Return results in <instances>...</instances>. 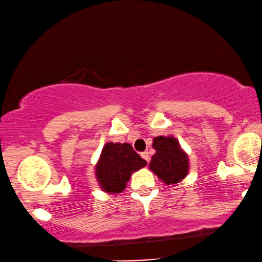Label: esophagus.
<instances>
[{"mask_svg": "<svg viewBox=\"0 0 262 262\" xmlns=\"http://www.w3.org/2000/svg\"><path fill=\"white\" fill-rule=\"evenodd\" d=\"M141 157L144 158V160L146 161V162L150 161V155H148V152H147V151H144V152H141Z\"/></svg>", "mask_w": 262, "mask_h": 262, "instance_id": "34e87169", "label": "esophagus"}]
</instances>
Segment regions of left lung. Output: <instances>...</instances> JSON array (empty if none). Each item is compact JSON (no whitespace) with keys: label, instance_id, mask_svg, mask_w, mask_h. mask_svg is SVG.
Wrapping results in <instances>:
<instances>
[{"label":"left lung","instance_id":"8db88e82","mask_svg":"<svg viewBox=\"0 0 262 262\" xmlns=\"http://www.w3.org/2000/svg\"><path fill=\"white\" fill-rule=\"evenodd\" d=\"M156 154L152 156L150 170L165 185H175L186 178L188 156L174 137H156L152 142Z\"/></svg>","mask_w":262,"mask_h":262}]
</instances>
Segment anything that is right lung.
I'll return each instance as SVG.
<instances>
[{
	"mask_svg": "<svg viewBox=\"0 0 262 262\" xmlns=\"http://www.w3.org/2000/svg\"><path fill=\"white\" fill-rule=\"evenodd\" d=\"M146 164L147 162L133 150L130 144L107 142L95 165V177L104 192L121 193L132 174Z\"/></svg>",
	"mask_w": 262,
	"mask_h": 262,
	"instance_id": "add662e5",
	"label": "right lung"
}]
</instances>
